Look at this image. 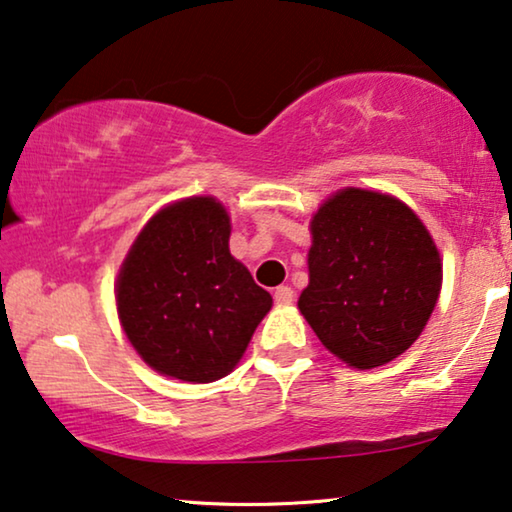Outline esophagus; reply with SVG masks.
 Instances as JSON below:
<instances>
[{
    "label": "esophagus",
    "mask_w": 512,
    "mask_h": 512,
    "mask_svg": "<svg viewBox=\"0 0 512 512\" xmlns=\"http://www.w3.org/2000/svg\"><path fill=\"white\" fill-rule=\"evenodd\" d=\"M273 299H276L278 305H289L294 301V289L287 285H280L276 287V292H273Z\"/></svg>",
    "instance_id": "esophagus-1"
}]
</instances>
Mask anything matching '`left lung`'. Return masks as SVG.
Instances as JSON below:
<instances>
[{
    "label": "left lung",
    "instance_id": "8db88e82",
    "mask_svg": "<svg viewBox=\"0 0 512 512\" xmlns=\"http://www.w3.org/2000/svg\"><path fill=\"white\" fill-rule=\"evenodd\" d=\"M310 234L299 310L322 345L358 370L407 352L441 292V257L421 218L393 195L342 188Z\"/></svg>",
    "mask_w": 512,
    "mask_h": 512
}]
</instances>
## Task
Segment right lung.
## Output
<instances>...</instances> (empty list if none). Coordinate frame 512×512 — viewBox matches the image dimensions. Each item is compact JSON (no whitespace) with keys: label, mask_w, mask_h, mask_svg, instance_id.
Listing matches in <instances>:
<instances>
[{"label":"right lung","mask_w":512,"mask_h":512,"mask_svg":"<svg viewBox=\"0 0 512 512\" xmlns=\"http://www.w3.org/2000/svg\"><path fill=\"white\" fill-rule=\"evenodd\" d=\"M216 197L167 204L137 234L114 296L142 361L165 377L209 384L230 375L271 310V294L230 253Z\"/></svg>","instance_id":"1"}]
</instances>
